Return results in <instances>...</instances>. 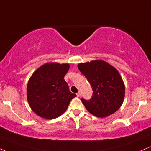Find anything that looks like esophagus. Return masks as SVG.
<instances>
[{
    "label": "esophagus",
    "mask_w": 151,
    "mask_h": 151,
    "mask_svg": "<svg viewBox=\"0 0 151 151\" xmlns=\"http://www.w3.org/2000/svg\"><path fill=\"white\" fill-rule=\"evenodd\" d=\"M77 97H80V96H81V93H80V92H78V93H77Z\"/></svg>",
    "instance_id": "esophagus-1"
}]
</instances>
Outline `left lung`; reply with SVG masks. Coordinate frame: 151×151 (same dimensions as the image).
<instances>
[{"label": "left lung", "instance_id": "obj_1", "mask_svg": "<svg viewBox=\"0 0 151 151\" xmlns=\"http://www.w3.org/2000/svg\"><path fill=\"white\" fill-rule=\"evenodd\" d=\"M78 68L93 91L90 100L81 99L86 110L96 117L102 118L119 110L124 101L125 87L118 71L101 60L79 63Z\"/></svg>", "mask_w": 151, "mask_h": 151}]
</instances>
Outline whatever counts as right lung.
<instances>
[{"label": "right lung", "mask_w": 151, "mask_h": 151, "mask_svg": "<svg viewBox=\"0 0 151 151\" xmlns=\"http://www.w3.org/2000/svg\"><path fill=\"white\" fill-rule=\"evenodd\" d=\"M69 64L48 63L34 72L27 83V101L32 111L41 117L52 119L63 115L71 100V93L64 77Z\"/></svg>", "instance_id": "right-lung-1"}]
</instances>
